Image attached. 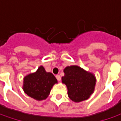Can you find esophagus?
Wrapping results in <instances>:
<instances>
[{"label":"esophagus","instance_id":"1","mask_svg":"<svg viewBox=\"0 0 121 121\" xmlns=\"http://www.w3.org/2000/svg\"><path fill=\"white\" fill-rule=\"evenodd\" d=\"M56 79H57V80H58V81H60L61 80V77H60V76L59 75H56Z\"/></svg>","mask_w":121,"mask_h":121}]
</instances>
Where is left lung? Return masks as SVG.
<instances>
[{
  "label": "left lung",
  "instance_id": "1",
  "mask_svg": "<svg viewBox=\"0 0 121 121\" xmlns=\"http://www.w3.org/2000/svg\"><path fill=\"white\" fill-rule=\"evenodd\" d=\"M62 83L67 87L69 98L75 102L88 99L95 90L96 78L94 73L77 65L68 66L63 70Z\"/></svg>",
  "mask_w": 121,
  "mask_h": 121
}]
</instances>
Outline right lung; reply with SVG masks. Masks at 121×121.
Returning <instances> with one entry per match:
<instances>
[{"label": "right lung", "mask_w": 121, "mask_h": 121, "mask_svg": "<svg viewBox=\"0 0 121 121\" xmlns=\"http://www.w3.org/2000/svg\"><path fill=\"white\" fill-rule=\"evenodd\" d=\"M57 83L52 73L46 72L44 67L40 66L35 72L24 77L23 90L28 96L42 101L48 98L52 87Z\"/></svg>", "instance_id": "1"}]
</instances>
